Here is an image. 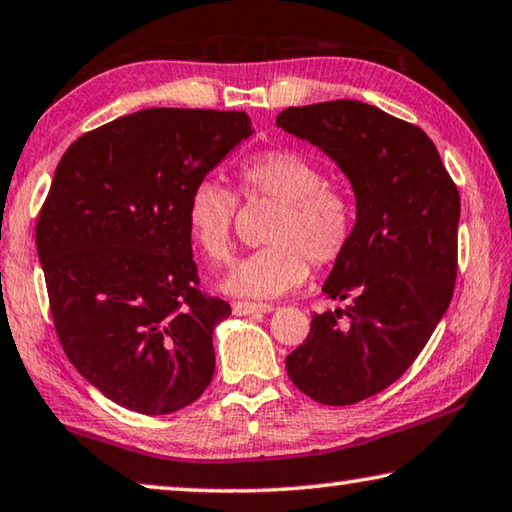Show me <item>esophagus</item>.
I'll return each mask as SVG.
<instances>
[{
    "label": "esophagus",
    "instance_id": "1",
    "mask_svg": "<svg viewBox=\"0 0 512 512\" xmlns=\"http://www.w3.org/2000/svg\"><path fill=\"white\" fill-rule=\"evenodd\" d=\"M274 311L272 304H251V301H233V315H256Z\"/></svg>",
    "mask_w": 512,
    "mask_h": 512
}]
</instances>
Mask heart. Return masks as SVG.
<instances>
[{
	"mask_svg": "<svg viewBox=\"0 0 512 512\" xmlns=\"http://www.w3.org/2000/svg\"><path fill=\"white\" fill-rule=\"evenodd\" d=\"M240 195L272 199L274 215L267 242L231 267L220 288L231 297L272 299L301 286L308 258L322 267L345 254L356 224L351 199L331 188L322 165L297 149H272L245 158L236 170ZM238 197L213 179L192 186L186 204L190 240L208 261L224 263L233 247Z\"/></svg>",
	"mask_w": 512,
	"mask_h": 512,
	"instance_id": "b5f03b06",
	"label": "heart"
}]
</instances>
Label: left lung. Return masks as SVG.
I'll list each match as a JSON object with an SVG mask.
<instances>
[{"instance_id": "8db88e82", "label": "left lung", "mask_w": 512, "mask_h": 512, "mask_svg": "<svg viewBox=\"0 0 512 512\" xmlns=\"http://www.w3.org/2000/svg\"><path fill=\"white\" fill-rule=\"evenodd\" d=\"M276 127L329 156L356 197L354 233L322 286L349 306L315 313L308 338L286 356L304 395L349 406L395 383L447 313L460 197L431 138L376 106H290Z\"/></svg>"}]
</instances>
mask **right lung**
Segmentation results:
<instances>
[{"instance_id": "right-lung-1", "label": "right lung", "mask_w": 512, "mask_h": 512, "mask_svg": "<svg viewBox=\"0 0 512 512\" xmlns=\"http://www.w3.org/2000/svg\"><path fill=\"white\" fill-rule=\"evenodd\" d=\"M251 133L242 111L145 108L83 133L56 167L36 226L54 326L117 406L170 415L213 379L231 306L197 290L186 204Z\"/></svg>"}]
</instances>
